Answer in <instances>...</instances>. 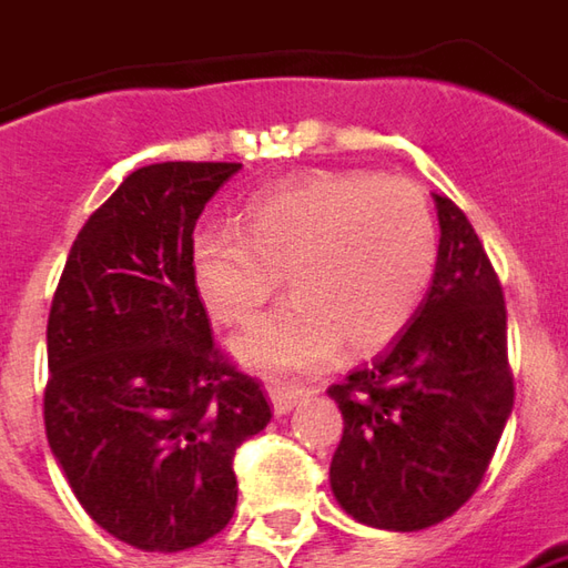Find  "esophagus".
<instances>
[{
    "label": "esophagus",
    "mask_w": 568,
    "mask_h": 568,
    "mask_svg": "<svg viewBox=\"0 0 568 568\" xmlns=\"http://www.w3.org/2000/svg\"><path fill=\"white\" fill-rule=\"evenodd\" d=\"M310 390L306 387H300V384H268V399H272V409H275V416H287L293 406L300 403V399L306 397Z\"/></svg>",
    "instance_id": "34e87169"
}]
</instances>
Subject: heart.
<instances>
[{
  "label": "heart",
  "mask_w": 568,
  "mask_h": 568,
  "mask_svg": "<svg viewBox=\"0 0 568 568\" xmlns=\"http://www.w3.org/2000/svg\"><path fill=\"white\" fill-rule=\"evenodd\" d=\"M437 231L422 190L372 171H315L253 193L243 227L209 222L190 243V275L219 325H246L275 296L293 300L231 344L253 372L325 365L390 344L432 281Z\"/></svg>",
  "instance_id": "obj_1"
}]
</instances>
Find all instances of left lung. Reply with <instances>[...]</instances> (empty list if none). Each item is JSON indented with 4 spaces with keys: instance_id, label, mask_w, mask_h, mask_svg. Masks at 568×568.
<instances>
[{
    "instance_id": "1",
    "label": "left lung",
    "mask_w": 568,
    "mask_h": 568,
    "mask_svg": "<svg viewBox=\"0 0 568 568\" xmlns=\"http://www.w3.org/2000/svg\"><path fill=\"white\" fill-rule=\"evenodd\" d=\"M432 200V287L406 331L328 390L344 416L331 494L384 531L432 528L466 504L513 413L504 291L463 209Z\"/></svg>"
}]
</instances>
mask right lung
<instances>
[{
	"label": "right lung",
	"mask_w": 568,
	"mask_h": 568,
	"mask_svg": "<svg viewBox=\"0 0 568 568\" xmlns=\"http://www.w3.org/2000/svg\"><path fill=\"white\" fill-rule=\"evenodd\" d=\"M237 171H131L80 227L49 310L52 456L90 519L150 554L231 523L234 453L272 422L256 378L222 363L190 275L196 219Z\"/></svg>",
	"instance_id": "1"
}]
</instances>
